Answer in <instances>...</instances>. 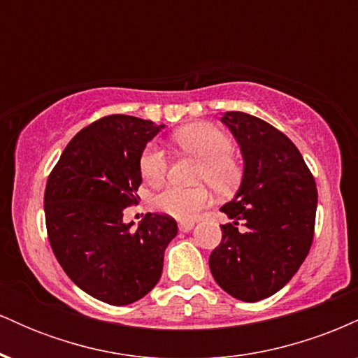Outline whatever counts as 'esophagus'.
<instances>
[{
	"label": "esophagus",
	"instance_id": "34e87169",
	"mask_svg": "<svg viewBox=\"0 0 358 358\" xmlns=\"http://www.w3.org/2000/svg\"><path fill=\"white\" fill-rule=\"evenodd\" d=\"M178 229L180 232H190L193 229V222L190 220H180L178 222Z\"/></svg>",
	"mask_w": 358,
	"mask_h": 358
}]
</instances>
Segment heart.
<instances>
[{
  "label": "heart",
  "mask_w": 358,
  "mask_h": 358,
  "mask_svg": "<svg viewBox=\"0 0 358 358\" xmlns=\"http://www.w3.org/2000/svg\"><path fill=\"white\" fill-rule=\"evenodd\" d=\"M173 143L185 153L200 159L196 182H207L220 195H229L239 187L242 166L232 155L234 143L217 126L199 122L180 127L173 133ZM139 173L151 187L165 183L168 159L156 145H148L139 156ZM210 202V192L203 185L193 188L170 187L155 196L153 207L176 219H192Z\"/></svg>",
  "instance_id": "heart-1"
}]
</instances>
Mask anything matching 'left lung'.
Returning <instances> with one entry per match:
<instances>
[{"label":"left lung","mask_w":358,"mask_h":358,"mask_svg":"<svg viewBox=\"0 0 358 358\" xmlns=\"http://www.w3.org/2000/svg\"><path fill=\"white\" fill-rule=\"evenodd\" d=\"M222 122L241 148L244 175L234 199L220 208L232 222L220 225L222 241L208 264L225 293L254 303L278 293L310 252L318 192L286 134L239 110L225 113Z\"/></svg>","instance_id":"obj_1"}]
</instances>
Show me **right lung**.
I'll use <instances>...</instances> for the list:
<instances>
[{"label": "right lung", "instance_id": "obj_1", "mask_svg": "<svg viewBox=\"0 0 358 358\" xmlns=\"http://www.w3.org/2000/svg\"><path fill=\"white\" fill-rule=\"evenodd\" d=\"M165 124L113 114L79 131L45 188V222L57 261L92 298L131 305L162 278L175 219L146 213L136 231L122 212L136 202L139 156Z\"/></svg>", "mask_w": 358, "mask_h": 358}]
</instances>
